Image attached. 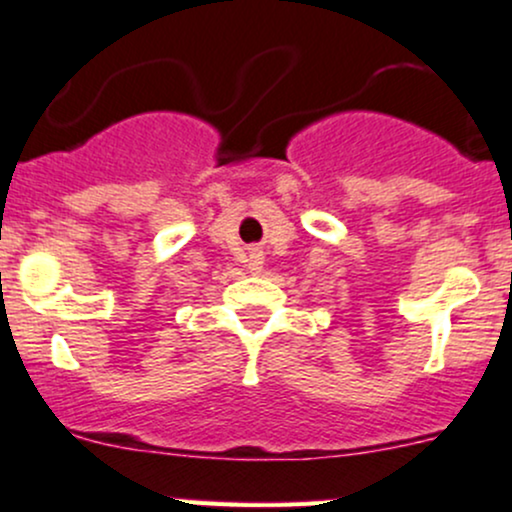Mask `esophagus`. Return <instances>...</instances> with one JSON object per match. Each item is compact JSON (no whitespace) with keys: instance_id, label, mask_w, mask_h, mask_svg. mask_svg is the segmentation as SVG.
<instances>
[{"instance_id":"esophagus-1","label":"esophagus","mask_w":512,"mask_h":512,"mask_svg":"<svg viewBox=\"0 0 512 512\" xmlns=\"http://www.w3.org/2000/svg\"><path fill=\"white\" fill-rule=\"evenodd\" d=\"M262 255H252L250 257V272H260L262 269Z\"/></svg>"}]
</instances>
